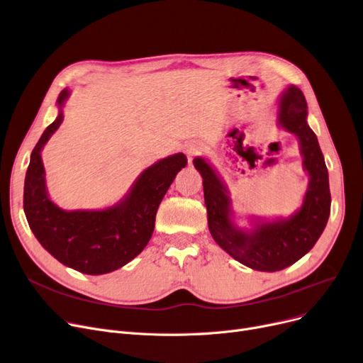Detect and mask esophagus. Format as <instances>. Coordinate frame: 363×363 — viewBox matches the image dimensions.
I'll use <instances>...</instances> for the list:
<instances>
[{
	"label": "esophagus",
	"instance_id": "34e87169",
	"mask_svg": "<svg viewBox=\"0 0 363 363\" xmlns=\"http://www.w3.org/2000/svg\"><path fill=\"white\" fill-rule=\"evenodd\" d=\"M201 150H202V147L198 142H189V143L184 145V153H186L189 162H191L192 158L196 157L198 153H201Z\"/></svg>",
	"mask_w": 363,
	"mask_h": 363
}]
</instances>
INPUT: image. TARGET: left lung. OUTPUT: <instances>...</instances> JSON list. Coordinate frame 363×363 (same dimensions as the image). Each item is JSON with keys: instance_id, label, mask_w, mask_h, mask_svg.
Returning a JSON list of instances; mask_svg holds the SVG:
<instances>
[{"instance_id": "left-lung-1", "label": "left lung", "mask_w": 363, "mask_h": 363, "mask_svg": "<svg viewBox=\"0 0 363 363\" xmlns=\"http://www.w3.org/2000/svg\"><path fill=\"white\" fill-rule=\"evenodd\" d=\"M278 127L297 135L303 168L308 174L300 208L289 217H252L251 229L235 221L232 199L214 167L202 157L194 160L203 184L208 229L220 248L236 262L260 272H278L298 262L315 247L331 213L330 179L318 137L307 124L303 91L288 85L278 99Z\"/></svg>"}]
</instances>
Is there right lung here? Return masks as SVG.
Masks as SVG:
<instances>
[{
    "mask_svg": "<svg viewBox=\"0 0 363 363\" xmlns=\"http://www.w3.org/2000/svg\"><path fill=\"white\" fill-rule=\"evenodd\" d=\"M69 89L57 97L59 113L30 153L25 177L23 210L38 242L62 264L85 274H105L130 263L147 245L158 206L186 167L183 153L160 160L140 172L128 194L103 210H63L51 201L41 150L63 121Z\"/></svg>",
    "mask_w": 363,
    "mask_h": 363,
    "instance_id": "obj_1",
    "label": "right lung"
}]
</instances>
